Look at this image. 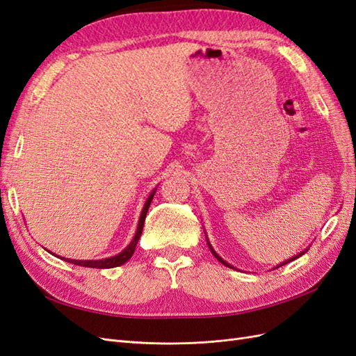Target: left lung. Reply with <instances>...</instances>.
<instances>
[{
    "mask_svg": "<svg viewBox=\"0 0 356 356\" xmlns=\"http://www.w3.org/2000/svg\"><path fill=\"white\" fill-rule=\"evenodd\" d=\"M204 234H207V233H204ZM207 242H208V246H209V250H211V252L213 254V257L215 258H217V260L220 261V263H222L224 266H227V267H230V268H234L232 264H229L227 261H225V260H222V258L217 254V252H215V250H213V248H212V245H211V242H209V239H207ZM307 250H309V248H305V250L303 251H300L297 255H294V257H291L289 258V260H285L284 263H281V264H277V266H275L273 268H277V267H281V266H284V264H286V263H289V261H293V260H296V258H298V257H301V255H303V254H306L307 252Z\"/></svg>",
    "mask_w": 356,
    "mask_h": 356,
    "instance_id": "1",
    "label": "left lung"
}]
</instances>
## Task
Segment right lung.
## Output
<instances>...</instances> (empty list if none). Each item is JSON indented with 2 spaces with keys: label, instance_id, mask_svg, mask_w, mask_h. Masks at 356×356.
<instances>
[{
  "label": "right lung",
  "instance_id": "add662e5",
  "mask_svg": "<svg viewBox=\"0 0 356 356\" xmlns=\"http://www.w3.org/2000/svg\"><path fill=\"white\" fill-rule=\"evenodd\" d=\"M157 188H154L152 193H149L148 199L145 200L144 203V208L141 211V217H139V221H138V227H136V233L134 236V239L131 241V243H129L124 250L122 252H118L117 255H113V257H108V258H102V260H71V258H65V257H59L60 260L63 261H68L71 264H75V266H81V267H92V268H113V267H118L124 264L126 261L131 260V257L134 255L135 252V248H136V243L139 241V238H141L143 234V229H144V221H145V217H147V211L149 208V204H152V200L154 197V193H156ZM50 252V251H49Z\"/></svg>",
  "mask_w": 356,
  "mask_h": 356
}]
</instances>
